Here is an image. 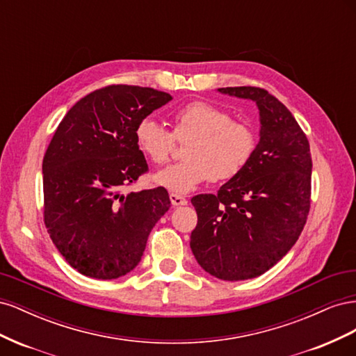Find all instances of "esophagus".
Wrapping results in <instances>:
<instances>
[{
    "mask_svg": "<svg viewBox=\"0 0 356 356\" xmlns=\"http://www.w3.org/2000/svg\"><path fill=\"white\" fill-rule=\"evenodd\" d=\"M169 199H170V203L174 204V207H184V204H187V199L179 196V195H175V193H170Z\"/></svg>",
    "mask_w": 356,
    "mask_h": 356,
    "instance_id": "esophagus-1",
    "label": "esophagus"
}]
</instances>
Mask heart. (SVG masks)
I'll use <instances>...</instances> for the list:
<instances>
[{"label":"heart","mask_w":356,"mask_h":356,"mask_svg":"<svg viewBox=\"0 0 356 356\" xmlns=\"http://www.w3.org/2000/svg\"><path fill=\"white\" fill-rule=\"evenodd\" d=\"M136 145L149 161L163 165L177 141L190 139L184 161L159 170L154 182L172 193L186 195L209 179L227 181L238 177L255 149L252 129L218 106L195 101L174 114L172 134L154 117H144L135 129Z\"/></svg>","instance_id":"1"}]
</instances>
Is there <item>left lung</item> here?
Listing matches in <instances>:
<instances>
[{
	"label": "left lung",
	"mask_w": 356,
	"mask_h": 356,
	"mask_svg": "<svg viewBox=\"0 0 356 356\" xmlns=\"http://www.w3.org/2000/svg\"><path fill=\"white\" fill-rule=\"evenodd\" d=\"M254 101L260 141L250 163L217 195L191 199L197 225L190 248L204 272L222 281L263 275L294 246L310 209L309 141L286 106L260 88H221Z\"/></svg>",
	"instance_id": "1"
}]
</instances>
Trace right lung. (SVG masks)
Listing matches in <instances>:
<instances>
[{"label":"right lung","instance_id":"obj_1","mask_svg":"<svg viewBox=\"0 0 356 356\" xmlns=\"http://www.w3.org/2000/svg\"><path fill=\"white\" fill-rule=\"evenodd\" d=\"M170 99L152 88L108 86L75 104L51 138L42 159L44 224L84 276L106 281L134 270L170 207L163 187L123 193L148 170L136 124Z\"/></svg>","mask_w":356,"mask_h":356}]
</instances>
